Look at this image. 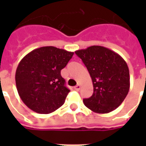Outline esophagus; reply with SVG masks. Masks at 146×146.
<instances>
[{
	"instance_id": "1",
	"label": "esophagus",
	"mask_w": 146,
	"mask_h": 146,
	"mask_svg": "<svg viewBox=\"0 0 146 146\" xmlns=\"http://www.w3.org/2000/svg\"><path fill=\"white\" fill-rule=\"evenodd\" d=\"M74 89H75L76 91H80V84H77V85L74 87Z\"/></svg>"
}]
</instances>
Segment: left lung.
I'll use <instances>...</instances> for the list:
<instances>
[{
  "label": "left lung",
  "mask_w": 146,
  "mask_h": 146,
  "mask_svg": "<svg viewBox=\"0 0 146 146\" xmlns=\"http://www.w3.org/2000/svg\"><path fill=\"white\" fill-rule=\"evenodd\" d=\"M92 77L94 92L84 104L97 113H108L119 106L130 89L127 65L119 54L102 46L94 45L75 51Z\"/></svg>",
  "instance_id": "1"
}]
</instances>
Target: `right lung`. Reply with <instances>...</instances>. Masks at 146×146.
Here are the masks:
<instances>
[{"instance_id": "obj_1", "label": "right lung", "mask_w": 146, "mask_h": 146, "mask_svg": "<svg viewBox=\"0 0 146 146\" xmlns=\"http://www.w3.org/2000/svg\"><path fill=\"white\" fill-rule=\"evenodd\" d=\"M73 52L52 46L34 49L24 56L15 72L19 97L27 107L48 114L61 107L70 92L65 86L61 70Z\"/></svg>"}]
</instances>
